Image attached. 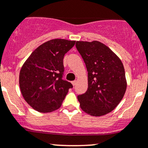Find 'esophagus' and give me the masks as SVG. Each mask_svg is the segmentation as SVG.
I'll list each match as a JSON object with an SVG mask.
<instances>
[{
    "mask_svg": "<svg viewBox=\"0 0 148 148\" xmlns=\"http://www.w3.org/2000/svg\"><path fill=\"white\" fill-rule=\"evenodd\" d=\"M71 84H72L73 86H74L76 85V84H77V82H76V81H73V82H71Z\"/></svg>",
    "mask_w": 148,
    "mask_h": 148,
    "instance_id": "34e87169",
    "label": "esophagus"
}]
</instances>
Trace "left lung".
Instances as JSON below:
<instances>
[{"label": "left lung", "mask_w": 148, "mask_h": 148, "mask_svg": "<svg viewBox=\"0 0 148 148\" xmlns=\"http://www.w3.org/2000/svg\"><path fill=\"white\" fill-rule=\"evenodd\" d=\"M88 71V89L78 95L84 112L99 117L112 111L123 98L127 81L120 58L109 47L97 41H77Z\"/></svg>", "instance_id": "8db88e82"}]
</instances>
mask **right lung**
Wrapping results in <instances>:
<instances>
[{
  "label": "right lung",
  "instance_id": "right-lung-1",
  "mask_svg": "<svg viewBox=\"0 0 148 148\" xmlns=\"http://www.w3.org/2000/svg\"><path fill=\"white\" fill-rule=\"evenodd\" d=\"M75 41L56 38L41 44L31 53L19 74L21 92L26 102L39 112H51L62 105L73 86L62 79L63 59Z\"/></svg>",
  "mask_w": 148,
  "mask_h": 148
}]
</instances>
